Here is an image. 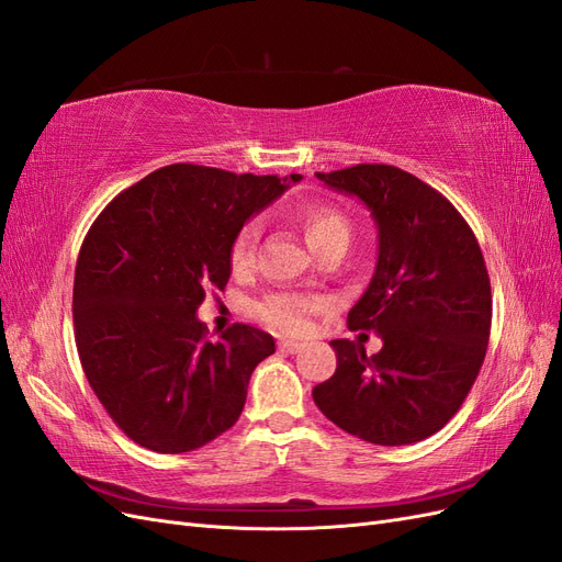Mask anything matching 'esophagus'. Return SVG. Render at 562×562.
I'll return each mask as SVG.
<instances>
[{"mask_svg": "<svg viewBox=\"0 0 562 562\" xmlns=\"http://www.w3.org/2000/svg\"><path fill=\"white\" fill-rule=\"evenodd\" d=\"M300 349H302V345L293 342V339H281V342H279L281 353H297Z\"/></svg>", "mask_w": 562, "mask_h": 562, "instance_id": "1", "label": "esophagus"}]
</instances>
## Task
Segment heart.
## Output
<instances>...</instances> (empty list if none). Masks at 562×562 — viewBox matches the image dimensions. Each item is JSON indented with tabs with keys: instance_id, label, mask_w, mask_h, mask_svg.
I'll list each match as a JSON object with an SVG mask.
<instances>
[{
	"instance_id": "b5f03b06",
	"label": "heart",
	"mask_w": 562,
	"mask_h": 562,
	"mask_svg": "<svg viewBox=\"0 0 562 562\" xmlns=\"http://www.w3.org/2000/svg\"><path fill=\"white\" fill-rule=\"evenodd\" d=\"M297 223L304 232V239H307L310 248L314 252L323 250L333 244H349L351 225L342 211H337L328 203H310V206H302L297 213ZM258 236L260 225L248 223L234 236L232 250H229V262L234 271H248L255 265V252H258ZM326 302L316 295H304V293H271L267 295L255 314L269 326L271 330L283 333V335H302L307 333L312 326V318L323 312Z\"/></svg>"
}]
</instances>
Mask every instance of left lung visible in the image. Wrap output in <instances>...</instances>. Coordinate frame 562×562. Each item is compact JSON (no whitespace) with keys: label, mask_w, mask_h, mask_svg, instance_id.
<instances>
[{"label":"left lung","mask_w":562,"mask_h":562,"mask_svg":"<svg viewBox=\"0 0 562 562\" xmlns=\"http://www.w3.org/2000/svg\"><path fill=\"white\" fill-rule=\"evenodd\" d=\"M316 178L359 196L375 217L378 267L347 326L378 333L384 347L366 356L333 339L335 375L314 386V403L368 443H417L454 417L485 359L492 291L481 246L443 194L396 166L356 164Z\"/></svg>","instance_id":"left-lung-1"}]
</instances>
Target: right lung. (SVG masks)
<instances>
[{"instance_id": "1", "label": "right lung", "mask_w": 562, "mask_h": 562, "mask_svg": "<svg viewBox=\"0 0 562 562\" xmlns=\"http://www.w3.org/2000/svg\"><path fill=\"white\" fill-rule=\"evenodd\" d=\"M288 182L300 176L173 164L95 217L75 269V342L98 401L133 443L190 452L239 419L274 337L234 323L211 339L196 310L225 291L234 236Z\"/></svg>"}]
</instances>
